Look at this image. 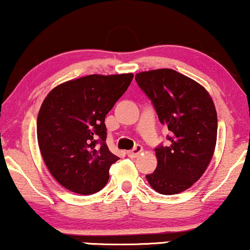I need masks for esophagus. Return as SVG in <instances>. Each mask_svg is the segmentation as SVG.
I'll list each match as a JSON object with an SVG mask.
<instances>
[{
  "label": "esophagus",
  "instance_id": "esophagus-1",
  "mask_svg": "<svg viewBox=\"0 0 250 250\" xmlns=\"http://www.w3.org/2000/svg\"><path fill=\"white\" fill-rule=\"evenodd\" d=\"M142 152H143V147L141 145H137V146H135L134 150L127 151V156L130 158H137Z\"/></svg>",
  "mask_w": 250,
  "mask_h": 250
}]
</instances>
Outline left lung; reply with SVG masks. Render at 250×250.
I'll return each instance as SVG.
<instances>
[{
  "label": "left lung",
  "instance_id": "obj_1",
  "mask_svg": "<svg viewBox=\"0 0 250 250\" xmlns=\"http://www.w3.org/2000/svg\"><path fill=\"white\" fill-rule=\"evenodd\" d=\"M135 80L170 131L168 146L154 150L158 165L146 180L159 194H179L198 181L212 159L218 128L212 98L201 84L173 69L143 71Z\"/></svg>",
  "mask_w": 250,
  "mask_h": 250
}]
</instances>
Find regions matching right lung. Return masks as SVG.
<instances>
[{"instance_id": "add662e5", "label": "right lung", "mask_w": 250, "mask_h": 250, "mask_svg": "<svg viewBox=\"0 0 250 250\" xmlns=\"http://www.w3.org/2000/svg\"><path fill=\"white\" fill-rule=\"evenodd\" d=\"M132 77L88 75L47 94L38 114V143L47 168L62 187L80 195L105 187L110 166L120 159L105 143V118Z\"/></svg>"}]
</instances>
